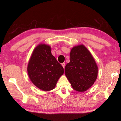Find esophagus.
I'll use <instances>...</instances> for the list:
<instances>
[{
	"label": "esophagus",
	"mask_w": 121,
	"mask_h": 121,
	"mask_svg": "<svg viewBox=\"0 0 121 121\" xmlns=\"http://www.w3.org/2000/svg\"><path fill=\"white\" fill-rule=\"evenodd\" d=\"M61 65H62V66L63 67V68H65V62L62 63V64H61Z\"/></svg>",
	"instance_id": "1"
}]
</instances>
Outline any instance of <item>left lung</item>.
<instances>
[{
	"instance_id": "8db88e82",
	"label": "left lung",
	"mask_w": 121,
	"mask_h": 121,
	"mask_svg": "<svg viewBox=\"0 0 121 121\" xmlns=\"http://www.w3.org/2000/svg\"><path fill=\"white\" fill-rule=\"evenodd\" d=\"M65 75L75 91L83 92L91 87L98 76V68L91 52L83 44L75 46L70 53V62Z\"/></svg>"
}]
</instances>
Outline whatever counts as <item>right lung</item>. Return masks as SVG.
<instances>
[{"mask_svg": "<svg viewBox=\"0 0 121 121\" xmlns=\"http://www.w3.org/2000/svg\"><path fill=\"white\" fill-rule=\"evenodd\" d=\"M27 71L32 83L43 91L54 89L64 69L51 53V46L41 43L32 52Z\"/></svg>", "mask_w": 121, "mask_h": 121, "instance_id": "obj_1", "label": "right lung"}]
</instances>
